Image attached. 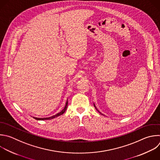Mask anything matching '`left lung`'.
<instances>
[{"label": "left lung", "mask_w": 160, "mask_h": 160, "mask_svg": "<svg viewBox=\"0 0 160 160\" xmlns=\"http://www.w3.org/2000/svg\"><path fill=\"white\" fill-rule=\"evenodd\" d=\"M93 105H94V107H95V109H96V110H97V111H98V112H99V113H100V112H99V111H98V109H97V108H96V107H95V104H94V103H93ZM100 114H101V113H100Z\"/></svg>", "instance_id": "left-lung-1"}]
</instances>
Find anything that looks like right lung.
I'll return each mask as SVG.
<instances>
[{"mask_svg":"<svg viewBox=\"0 0 160 160\" xmlns=\"http://www.w3.org/2000/svg\"><path fill=\"white\" fill-rule=\"evenodd\" d=\"M68 100H67V102H66V104H65V108H64V109L61 111V112H60L59 113H58V114H57L56 115H54V116H51V117H49V118H34L35 119H36V120H41V121H44V120H49V119H54V118H57V117H58V116H61V115H62L63 113H65V112L66 111V110H67V106H68Z\"/></svg>","mask_w":160,"mask_h":160,"instance_id":"obj_1","label":"right lung"}]
</instances>
